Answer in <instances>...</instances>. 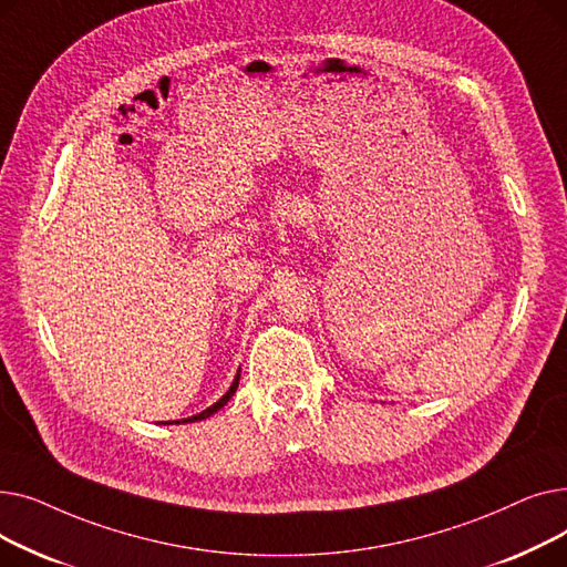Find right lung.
I'll return each mask as SVG.
<instances>
[{"label":"right lung","mask_w":567,"mask_h":567,"mask_svg":"<svg viewBox=\"0 0 567 567\" xmlns=\"http://www.w3.org/2000/svg\"><path fill=\"white\" fill-rule=\"evenodd\" d=\"M238 372H241V370H238ZM238 372H236V377H234V381H231V385H229V391H227L218 402H214V404L208 406V409H204V411H199V413L190 415V419H184V421H169V423L165 421L163 425H172V423H176V425H178V423H195V421H204V419H208V415H214V413H216L218 409H223V406L231 400V395L236 393V389H238V377H241Z\"/></svg>","instance_id":"1"}]
</instances>
